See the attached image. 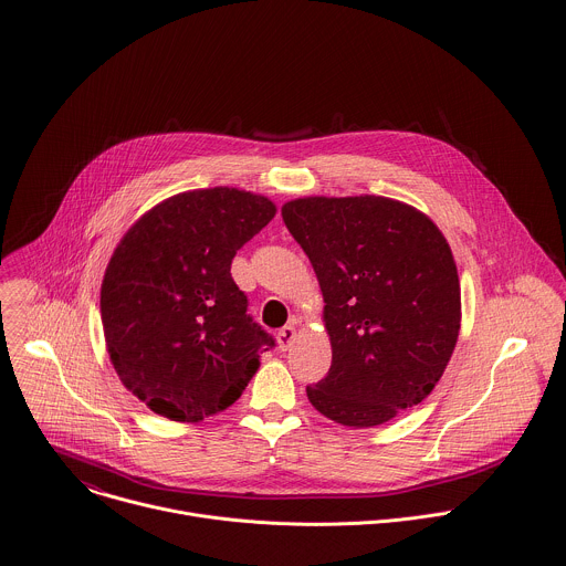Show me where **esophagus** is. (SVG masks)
Returning a JSON list of instances; mask_svg holds the SVG:
<instances>
[{
    "label": "esophagus",
    "mask_w": 566,
    "mask_h": 566,
    "mask_svg": "<svg viewBox=\"0 0 566 566\" xmlns=\"http://www.w3.org/2000/svg\"><path fill=\"white\" fill-rule=\"evenodd\" d=\"M293 339H295V326L293 324H286L284 328H280V333H277L280 350H286L293 344Z\"/></svg>",
    "instance_id": "esophagus-1"
}]
</instances>
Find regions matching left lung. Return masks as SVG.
I'll return each instance as SVG.
<instances>
[{
  "label": "left lung",
  "instance_id": "8db88e82",
  "mask_svg": "<svg viewBox=\"0 0 566 566\" xmlns=\"http://www.w3.org/2000/svg\"><path fill=\"white\" fill-rule=\"evenodd\" d=\"M282 218L326 302L333 359L306 387L311 405L357 429L420 405L460 333V280L440 229L375 196L304 198L284 205Z\"/></svg>",
  "mask_w": 566,
  "mask_h": 566
}]
</instances>
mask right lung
Returning a JSON list of instances; mask_svg holds the SVG:
<instances>
[{"mask_svg":"<svg viewBox=\"0 0 566 566\" xmlns=\"http://www.w3.org/2000/svg\"><path fill=\"white\" fill-rule=\"evenodd\" d=\"M273 216V202L238 188L188 191L115 249L99 302L111 361L157 416L198 422L224 411L275 346L231 277L235 253Z\"/></svg>","mask_w":566,"mask_h":566,"instance_id":"1","label":"right lung"}]
</instances>
